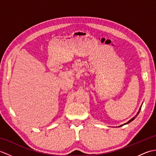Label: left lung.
Wrapping results in <instances>:
<instances>
[{
	"mask_svg": "<svg viewBox=\"0 0 156 156\" xmlns=\"http://www.w3.org/2000/svg\"><path fill=\"white\" fill-rule=\"evenodd\" d=\"M141 107H140V109H139V111L137 112V113L136 114V115H135V117H133V118H132V119H130V120H129L127 122H126V123H125V124H123V125H120V126H119V127H122V126H123V125H127V124H129V123H130V122L132 121H133L134 120V119H135V118H136L137 117V116L139 115V113H140V110H141Z\"/></svg>",
	"mask_w": 156,
	"mask_h": 156,
	"instance_id": "obj_1",
	"label": "left lung"
}]
</instances>
